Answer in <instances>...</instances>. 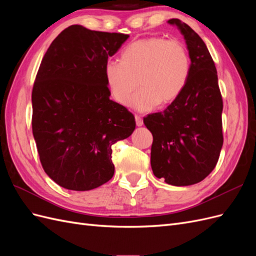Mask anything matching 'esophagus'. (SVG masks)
Returning a JSON list of instances; mask_svg holds the SVG:
<instances>
[{"label":"esophagus","instance_id":"34e87169","mask_svg":"<svg viewBox=\"0 0 256 256\" xmlns=\"http://www.w3.org/2000/svg\"><path fill=\"white\" fill-rule=\"evenodd\" d=\"M136 124L138 127H141L143 125V118L140 115H136Z\"/></svg>","mask_w":256,"mask_h":256}]
</instances>
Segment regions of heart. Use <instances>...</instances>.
Returning a JSON list of instances; mask_svg holds the SVG:
<instances>
[{
    "label": "heart",
    "mask_w": 256,
    "mask_h": 256,
    "mask_svg": "<svg viewBox=\"0 0 256 256\" xmlns=\"http://www.w3.org/2000/svg\"><path fill=\"white\" fill-rule=\"evenodd\" d=\"M190 68L189 53L180 42L148 37L124 49L122 60H108L104 76L111 95L122 106L129 104L140 85L132 106L138 111H150L177 99L188 82Z\"/></svg>",
    "instance_id": "obj_1"
}]
</instances>
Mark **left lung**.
Here are the masks:
<instances>
[{
	"label": "left lung",
	"instance_id": "obj_1",
	"mask_svg": "<svg viewBox=\"0 0 256 256\" xmlns=\"http://www.w3.org/2000/svg\"><path fill=\"white\" fill-rule=\"evenodd\" d=\"M182 34L190 74L182 94L164 111L144 118L154 138L150 164L154 175L172 186L202 182L218 162L223 145V102L214 60L205 42L188 24L170 19Z\"/></svg>",
	"mask_w": 256,
	"mask_h": 256
}]
</instances>
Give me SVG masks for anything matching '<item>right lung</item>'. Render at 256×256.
<instances>
[{
	"instance_id": "add662e5",
	"label": "right lung",
	"mask_w": 256,
	"mask_h": 256,
	"mask_svg": "<svg viewBox=\"0 0 256 256\" xmlns=\"http://www.w3.org/2000/svg\"><path fill=\"white\" fill-rule=\"evenodd\" d=\"M129 35L68 26L52 42L32 92V129L44 172L60 187L88 191L114 174L112 145L131 136L134 114L110 99L108 58Z\"/></svg>"
}]
</instances>
